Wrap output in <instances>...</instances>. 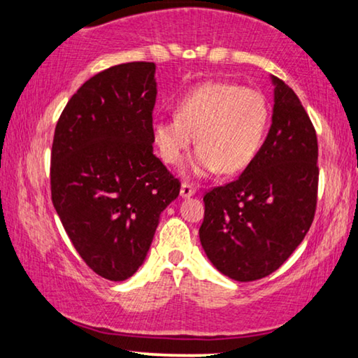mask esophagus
<instances>
[{
    "instance_id": "34e87169",
    "label": "esophagus",
    "mask_w": 358,
    "mask_h": 358,
    "mask_svg": "<svg viewBox=\"0 0 358 358\" xmlns=\"http://www.w3.org/2000/svg\"><path fill=\"white\" fill-rule=\"evenodd\" d=\"M194 194H195L194 185L189 182H182V185H180V195H182V197H190V195Z\"/></svg>"
}]
</instances>
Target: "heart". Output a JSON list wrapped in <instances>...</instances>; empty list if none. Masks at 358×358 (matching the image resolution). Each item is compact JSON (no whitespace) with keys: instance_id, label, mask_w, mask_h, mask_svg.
Masks as SVG:
<instances>
[{"instance_id":"b5f03b06","label":"heart","mask_w":358,"mask_h":358,"mask_svg":"<svg viewBox=\"0 0 358 358\" xmlns=\"http://www.w3.org/2000/svg\"><path fill=\"white\" fill-rule=\"evenodd\" d=\"M268 115L262 91L207 81L180 96L174 117L155 120L151 136L164 163H182L197 138L200 146L189 161L190 173L208 176L222 169L233 174L246 168L261 148Z\"/></svg>"}]
</instances>
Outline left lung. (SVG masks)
Instances as JSON below:
<instances>
[{
	"instance_id": "left-lung-1",
	"label": "left lung",
	"mask_w": 358,
	"mask_h": 358,
	"mask_svg": "<svg viewBox=\"0 0 358 358\" xmlns=\"http://www.w3.org/2000/svg\"><path fill=\"white\" fill-rule=\"evenodd\" d=\"M272 125L236 180L203 195L207 257L238 282L275 272L306 236L317 203V138L305 107L278 78Z\"/></svg>"
}]
</instances>
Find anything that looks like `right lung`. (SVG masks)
Segmentation results:
<instances>
[{
  "label": "right lung",
  "instance_id": "add662e5",
  "mask_svg": "<svg viewBox=\"0 0 358 358\" xmlns=\"http://www.w3.org/2000/svg\"><path fill=\"white\" fill-rule=\"evenodd\" d=\"M155 63L90 78L68 101L52 143V202L87 267L120 282L143 264L180 182L153 155Z\"/></svg>",
  "mask_w": 358,
  "mask_h": 358
}]
</instances>
